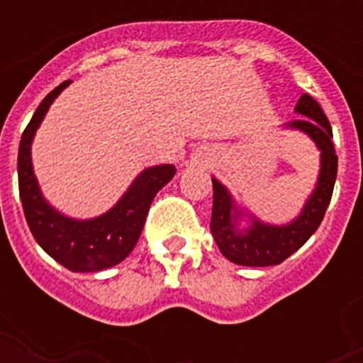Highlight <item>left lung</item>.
Returning <instances> with one entry per match:
<instances>
[{
    "label": "left lung",
    "instance_id": "8db88e82",
    "mask_svg": "<svg viewBox=\"0 0 363 363\" xmlns=\"http://www.w3.org/2000/svg\"><path fill=\"white\" fill-rule=\"evenodd\" d=\"M296 114L303 118L286 122L284 128L311 138L320 151V167L315 189L294 220L280 225L259 220L255 213L239 208L228 186L212 177L213 206L210 229L221 255L235 264L274 267L284 262L317 231L330 204L338 169V157L333 145V128L319 103L307 93L299 96Z\"/></svg>",
    "mask_w": 363,
    "mask_h": 363
}]
</instances>
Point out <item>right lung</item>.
I'll return each mask as SVG.
<instances>
[{"label": "right lung", "mask_w": 363, "mask_h": 363, "mask_svg": "<svg viewBox=\"0 0 363 363\" xmlns=\"http://www.w3.org/2000/svg\"><path fill=\"white\" fill-rule=\"evenodd\" d=\"M64 82L44 96L23 132L17 157L19 194L28 229L44 252L72 272H99L126 259L142 235L150 206L159 190L177 173L174 165L143 169L108 212L89 220H75L56 210L44 198L33 167V140L56 96L66 89Z\"/></svg>", "instance_id": "right-lung-1"}]
</instances>
